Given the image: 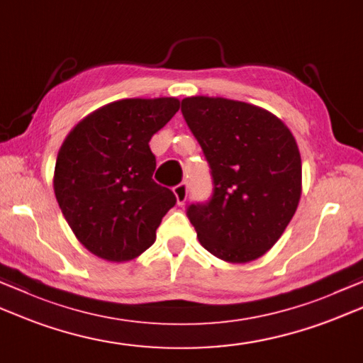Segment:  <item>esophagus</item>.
I'll list each match as a JSON object with an SVG mask.
<instances>
[{"instance_id": "34e87169", "label": "esophagus", "mask_w": 363, "mask_h": 363, "mask_svg": "<svg viewBox=\"0 0 363 363\" xmlns=\"http://www.w3.org/2000/svg\"><path fill=\"white\" fill-rule=\"evenodd\" d=\"M173 191L176 195V200H177V204H184L187 200V194H189V187L186 182H181L177 184L176 187H173Z\"/></svg>"}]
</instances>
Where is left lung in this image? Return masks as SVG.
Returning <instances> with one entry per match:
<instances>
[{
  "label": "left lung",
  "mask_w": 363,
  "mask_h": 363,
  "mask_svg": "<svg viewBox=\"0 0 363 363\" xmlns=\"http://www.w3.org/2000/svg\"><path fill=\"white\" fill-rule=\"evenodd\" d=\"M189 129L211 167L214 191L187 217L200 244L228 262L271 250L302 194V162L293 133L272 113L223 97H186Z\"/></svg>",
  "instance_id": "1"
}]
</instances>
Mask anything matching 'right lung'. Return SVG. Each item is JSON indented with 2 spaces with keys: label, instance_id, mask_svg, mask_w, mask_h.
Listing matches in <instances>:
<instances>
[{
  "label": "right lung",
  "instance_id": "add662e5",
  "mask_svg": "<svg viewBox=\"0 0 363 363\" xmlns=\"http://www.w3.org/2000/svg\"><path fill=\"white\" fill-rule=\"evenodd\" d=\"M179 106L174 97L123 99L92 111L64 140L53 176L56 201L96 257L130 261L154 244L176 196L152 179L149 141Z\"/></svg>",
  "mask_w": 363,
  "mask_h": 363
}]
</instances>
